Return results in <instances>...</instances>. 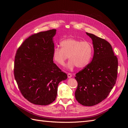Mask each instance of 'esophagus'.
<instances>
[{
    "mask_svg": "<svg viewBox=\"0 0 128 128\" xmlns=\"http://www.w3.org/2000/svg\"><path fill=\"white\" fill-rule=\"evenodd\" d=\"M67 76H68V78H70V77H72V74H71V73H68Z\"/></svg>",
    "mask_w": 128,
    "mask_h": 128,
    "instance_id": "1",
    "label": "esophagus"
}]
</instances>
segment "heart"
Segmentation results:
<instances>
[{
	"label": "heart",
	"mask_w": 128,
	"mask_h": 128,
	"mask_svg": "<svg viewBox=\"0 0 128 128\" xmlns=\"http://www.w3.org/2000/svg\"><path fill=\"white\" fill-rule=\"evenodd\" d=\"M61 48L55 47L53 51V59L56 63L64 66L69 58L68 67L75 66L83 68L89 64L93 53V46L90 42L75 38H67L60 42Z\"/></svg>",
	"instance_id": "heart-1"
}]
</instances>
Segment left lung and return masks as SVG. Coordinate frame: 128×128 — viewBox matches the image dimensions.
Segmentation results:
<instances>
[{
  "instance_id": "obj_1",
  "label": "left lung",
  "mask_w": 128,
  "mask_h": 128,
  "mask_svg": "<svg viewBox=\"0 0 128 128\" xmlns=\"http://www.w3.org/2000/svg\"><path fill=\"white\" fill-rule=\"evenodd\" d=\"M86 34L92 40L94 54L91 62L75 75V96L81 104L92 106L105 99L113 88L118 77V59L107 40Z\"/></svg>"
}]
</instances>
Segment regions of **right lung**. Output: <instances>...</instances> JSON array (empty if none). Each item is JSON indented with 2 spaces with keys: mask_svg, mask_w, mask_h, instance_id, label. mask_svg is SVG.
Segmentation results:
<instances>
[{
  "mask_svg": "<svg viewBox=\"0 0 128 128\" xmlns=\"http://www.w3.org/2000/svg\"><path fill=\"white\" fill-rule=\"evenodd\" d=\"M56 29L34 34L17 50L14 75L22 96L31 103L48 105L56 100L58 86L67 75L53 61Z\"/></svg>",
  "mask_w": 128,
  "mask_h": 128,
  "instance_id": "right-lung-1",
  "label": "right lung"
}]
</instances>
